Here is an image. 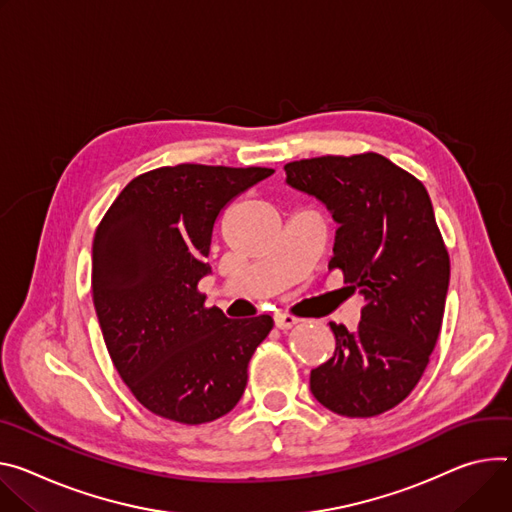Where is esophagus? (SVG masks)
Here are the masks:
<instances>
[{"instance_id":"1","label":"esophagus","mask_w":512,"mask_h":512,"mask_svg":"<svg viewBox=\"0 0 512 512\" xmlns=\"http://www.w3.org/2000/svg\"><path fill=\"white\" fill-rule=\"evenodd\" d=\"M273 322H275V327L280 329V331H288V329H292L294 324L298 322V318L292 316V314H286V312H277V314L273 316Z\"/></svg>"}]
</instances>
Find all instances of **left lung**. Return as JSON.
<instances>
[{
	"label": "left lung",
	"mask_w": 512,
	"mask_h": 512,
	"mask_svg": "<svg viewBox=\"0 0 512 512\" xmlns=\"http://www.w3.org/2000/svg\"><path fill=\"white\" fill-rule=\"evenodd\" d=\"M284 171L290 188L333 214L329 267L365 298L355 333L331 322L335 355L310 371V390L341 416L382 414L421 380L441 331L449 255L431 198L378 153L302 159Z\"/></svg>",
	"instance_id": "8db88e82"
}]
</instances>
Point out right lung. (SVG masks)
<instances>
[{
	"label": "right lung",
	"mask_w": 512,
	"mask_h": 512,
	"mask_svg": "<svg viewBox=\"0 0 512 512\" xmlns=\"http://www.w3.org/2000/svg\"><path fill=\"white\" fill-rule=\"evenodd\" d=\"M271 173L161 167L132 179L96 230L91 290L108 353L134 398L169 421L202 425L235 408L273 327L267 314L230 320L198 292L218 216Z\"/></svg>",
	"instance_id": "obj_1"
}]
</instances>
